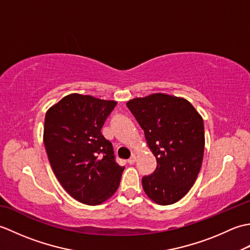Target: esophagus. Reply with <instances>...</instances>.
<instances>
[{"label":"esophagus","instance_id":"1","mask_svg":"<svg viewBox=\"0 0 250 250\" xmlns=\"http://www.w3.org/2000/svg\"><path fill=\"white\" fill-rule=\"evenodd\" d=\"M135 161H136V155H135V153H132L131 158L128 160V163H129V164H134Z\"/></svg>","mask_w":250,"mask_h":250}]
</instances>
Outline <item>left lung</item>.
<instances>
[{
  "mask_svg": "<svg viewBox=\"0 0 250 250\" xmlns=\"http://www.w3.org/2000/svg\"><path fill=\"white\" fill-rule=\"evenodd\" d=\"M157 159L155 172L142 178L143 189L160 205L187 194L203 161L204 124L187 100L156 93L126 103Z\"/></svg>",
  "mask_w": 250,
  "mask_h": 250,
  "instance_id": "8db88e82",
  "label": "left lung"
}]
</instances>
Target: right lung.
Returning a JSON list of instances; mask_svg holds the SVG:
<instances>
[{
	"instance_id": "1",
	"label": "right lung",
	"mask_w": 250,
	"mask_h": 250,
	"mask_svg": "<svg viewBox=\"0 0 250 250\" xmlns=\"http://www.w3.org/2000/svg\"><path fill=\"white\" fill-rule=\"evenodd\" d=\"M115 101L68 94L47 111L44 145L56 177L74 199L98 205L113 195L125 167L102 134Z\"/></svg>"
}]
</instances>
